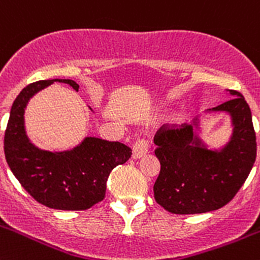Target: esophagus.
<instances>
[{
  "instance_id": "1",
  "label": "esophagus",
  "mask_w": 260,
  "mask_h": 260,
  "mask_svg": "<svg viewBox=\"0 0 260 260\" xmlns=\"http://www.w3.org/2000/svg\"><path fill=\"white\" fill-rule=\"evenodd\" d=\"M149 151V142L145 138H141V140H137L133 145V151L132 156L133 159H140V157L145 156Z\"/></svg>"
}]
</instances>
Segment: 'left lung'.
Instances as JSON below:
<instances>
[{
	"instance_id": "left-lung-1",
	"label": "left lung",
	"mask_w": 260,
	"mask_h": 260,
	"mask_svg": "<svg viewBox=\"0 0 260 260\" xmlns=\"http://www.w3.org/2000/svg\"><path fill=\"white\" fill-rule=\"evenodd\" d=\"M230 101L208 110L227 113L232 135L220 149H209L199 136L200 119L181 128L156 132L155 155L160 173L154 185L155 200L174 214H199L224 207L250 173L256 157L251 111L240 92L230 89Z\"/></svg>"
}]
</instances>
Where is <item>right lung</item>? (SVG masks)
<instances>
[{
    "label": "right lung",
    "instance_id": "obj_1",
    "mask_svg": "<svg viewBox=\"0 0 260 260\" xmlns=\"http://www.w3.org/2000/svg\"><path fill=\"white\" fill-rule=\"evenodd\" d=\"M53 82L79 88L72 79L40 81L23 88L10 111L5 157L24 190L40 204L59 210H86L105 198L109 174L129 159L132 150L97 137H86L67 151H47L31 144L24 124L25 108L31 97Z\"/></svg>",
    "mask_w": 260,
    "mask_h": 260
}]
</instances>
